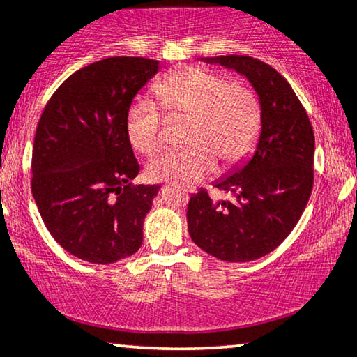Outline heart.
<instances>
[{
  "label": "heart",
  "instance_id": "obj_1",
  "mask_svg": "<svg viewBox=\"0 0 357 357\" xmlns=\"http://www.w3.org/2000/svg\"><path fill=\"white\" fill-rule=\"evenodd\" d=\"M158 102L171 116H188L184 139L191 145L153 158L146 174L153 181L179 186L199 181L215 168V158L231 166L247 156L260 130V102L249 85L227 82L202 67L176 70L156 84ZM126 137L135 150L150 155L160 145L161 112L146 98L126 110Z\"/></svg>",
  "mask_w": 357,
  "mask_h": 357
}]
</instances>
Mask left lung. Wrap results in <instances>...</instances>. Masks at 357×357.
<instances>
[{"instance_id": "obj_1", "label": "left lung", "mask_w": 357, "mask_h": 357, "mask_svg": "<svg viewBox=\"0 0 357 357\" xmlns=\"http://www.w3.org/2000/svg\"><path fill=\"white\" fill-rule=\"evenodd\" d=\"M249 80L260 102V135L255 151L214 186L234 201H212L204 189L188 206L192 242L224 261H250L270 254L288 237L303 214L313 189L314 135L290 84L259 59L201 57Z\"/></svg>"}]
</instances>
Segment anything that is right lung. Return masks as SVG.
Listing matches in <instances>:
<instances>
[{"label":"right lung","instance_id":"right-lung-1","mask_svg":"<svg viewBox=\"0 0 357 357\" xmlns=\"http://www.w3.org/2000/svg\"><path fill=\"white\" fill-rule=\"evenodd\" d=\"M158 69L153 59H102L64 80L40 115L33 197L51 236L80 260L115 264L142 247L160 186H132L139 165L125 120Z\"/></svg>","mask_w":357,"mask_h":357}]
</instances>
